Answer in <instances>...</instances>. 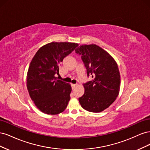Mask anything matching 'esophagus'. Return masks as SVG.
I'll use <instances>...</instances> for the list:
<instances>
[{
	"label": "esophagus",
	"instance_id": "esophagus-1",
	"mask_svg": "<svg viewBox=\"0 0 150 150\" xmlns=\"http://www.w3.org/2000/svg\"><path fill=\"white\" fill-rule=\"evenodd\" d=\"M77 86H78V84H71V86H72V89H74Z\"/></svg>",
	"mask_w": 150,
	"mask_h": 150
}]
</instances>
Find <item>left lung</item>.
<instances>
[{
	"label": "left lung",
	"instance_id": "obj_1",
	"mask_svg": "<svg viewBox=\"0 0 150 150\" xmlns=\"http://www.w3.org/2000/svg\"><path fill=\"white\" fill-rule=\"evenodd\" d=\"M93 80L84 84V94L79 98L85 110L99 112L109 108L120 93V73L116 61L96 44L81 45L76 49Z\"/></svg>",
	"mask_w": 150,
	"mask_h": 150
}]
</instances>
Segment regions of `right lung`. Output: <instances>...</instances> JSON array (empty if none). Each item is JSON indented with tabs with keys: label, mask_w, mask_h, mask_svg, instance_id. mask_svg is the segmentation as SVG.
Returning <instances> with one entry per match:
<instances>
[{
	"label": "right lung",
	"mask_w": 150,
	"mask_h": 150,
	"mask_svg": "<svg viewBox=\"0 0 150 150\" xmlns=\"http://www.w3.org/2000/svg\"><path fill=\"white\" fill-rule=\"evenodd\" d=\"M78 44L52 42L44 45L32 59L27 74V88L39 110L47 115L64 111L70 100L71 84L59 80V66Z\"/></svg>",
	"instance_id": "obj_1"
}]
</instances>
